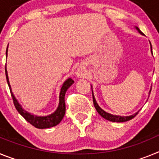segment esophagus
Returning a JSON list of instances; mask_svg holds the SVG:
<instances>
[{
    "label": "esophagus",
    "instance_id": "34e87169",
    "mask_svg": "<svg viewBox=\"0 0 159 159\" xmlns=\"http://www.w3.org/2000/svg\"><path fill=\"white\" fill-rule=\"evenodd\" d=\"M77 75H78V76H80V77H82V76H84V73H83V71H77Z\"/></svg>",
    "mask_w": 159,
    "mask_h": 159
}]
</instances>
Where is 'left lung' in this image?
Here are the masks:
<instances>
[{
  "mask_svg": "<svg viewBox=\"0 0 159 159\" xmlns=\"http://www.w3.org/2000/svg\"><path fill=\"white\" fill-rule=\"evenodd\" d=\"M136 29L138 30V32H139L140 34L143 35V32L140 31V29H139L138 27H135ZM151 51H152V47H151ZM151 91H150V93H151ZM149 93V94H150ZM92 98H93V103H94V106H95V109H96L97 112L101 116H102V118H104L105 119H107V120H109V121H111V122H117V123H122V122H126V121H128V120H130L131 119H133V118L134 117V116H136L138 115V113H139V111L136 112L135 114H134V115H132V116H114V115H111V114H109L107 113V112L104 111L102 110V108L100 107L98 105V103L96 102V100H95V97H94V94H93V92H92Z\"/></svg>",
  "mask_w": 159,
  "mask_h": 159,
  "instance_id": "1",
  "label": "left lung"
}]
</instances>
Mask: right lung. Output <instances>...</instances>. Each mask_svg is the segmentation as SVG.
Masks as SVG:
<instances>
[{
    "label": "right lung",
    "mask_w": 159,
    "mask_h": 159,
    "mask_svg": "<svg viewBox=\"0 0 159 159\" xmlns=\"http://www.w3.org/2000/svg\"><path fill=\"white\" fill-rule=\"evenodd\" d=\"M7 55H8V47L6 49V58ZM5 75H6V80L7 83H8V85L9 87V90H10L11 95H12V100H13L14 106L16 107V109L17 110V111L19 112L22 116L25 119L26 121L29 122V123L34 126L35 127L39 129H45V128H49V127H52L57 126V124L61 122V120L64 118V115H65V102H64V96H65V93L67 92V90L70 88L71 84H74V81H73L72 79L68 78L65 82L63 84L62 88L60 89V102H59V106L57 107V109L56 110V111L53 112L52 114L49 115L47 116H34V115H32L31 113H29L28 111H25L22 108V107L20 106L18 101L16 100V99L14 96L13 93L12 92V89H11L10 84H9V80H8V72H7L6 69V64H5Z\"/></svg>",
    "instance_id": "1"
}]
</instances>
